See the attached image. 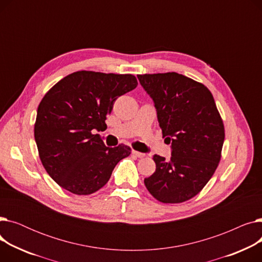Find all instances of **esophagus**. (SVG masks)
Here are the masks:
<instances>
[{
	"label": "esophagus",
	"instance_id": "34e87169",
	"mask_svg": "<svg viewBox=\"0 0 262 262\" xmlns=\"http://www.w3.org/2000/svg\"><path fill=\"white\" fill-rule=\"evenodd\" d=\"M132 154H133L134 156H136V157H138V158H142V157H144V156H145V154L140 153V152H138V150H135V149L133 150Z\"/></svg>",
	"mask_w": 262,
	"mask_h": 262
}]
</instances>
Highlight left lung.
Listing matches in <instances>:
<instances>
[{
	"instance_id": "1",
	"label": "left lung",
	"mask_w": 262,
	"mask_h": 262,
	"mask_svg": "<svg viewBox=\"0 0 262 262\" xmlns=\"http://www.w3.org/2000/svg\"><path fill=\"white\" fill-rule=\"evenodd\" d=\"M138 78L155 103L162 138L172 144L169 161L153 156L156 171L144 185L161 203L186 202L200 193L219 166L225 138L223 120L202 82L176 72L139 74Z\"/></svg>"
}]
</instances>
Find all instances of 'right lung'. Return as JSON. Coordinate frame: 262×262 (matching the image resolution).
<instances>
[{
    "label": "right lung",
    "mask_w": 262,
    "mask_h": 262,
    "mask_svg": "<svg viewBox=\"0 0 262 262\" xmlns=\"http://www.w3.org/2000/svg\"><path fill=\"white\" fill-rule=\"evenodd\" d=\"M137 85L132 74L77 71L46 93L34 135L42 166L61 188L92 194L107 184L117 163L130 155L129 146L107 147L92 130L106 127L115 101Z\"/></svg>",
    "instance_id": "right-lung-1"
}]
</instances>
